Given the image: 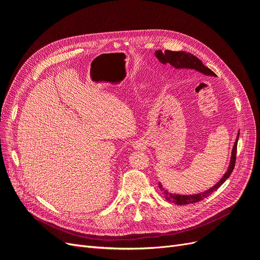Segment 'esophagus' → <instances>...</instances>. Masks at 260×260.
<instances>
[{
	"mask_svg": "<svg viewBox=\"0 0 260 260\" xmlns=\"http://www.w3.org/2000/svg\"><path fill=\"white\" fill-rule=\"evenodd\" d=\"M144 147H145L144 143L141 142V141H138V142L133 144V148H136V149H143Z\"/></svg>",
	"mask_w": 260,
	"mask_h": 260,
	"instance_id": "obj_1",
	"label": "esophagus"
}]
</instances>
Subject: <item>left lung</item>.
<instances>
[{
    "label": "left lung",
    "instance_id": "obj_1",
    "mask_svg": "<svg viewBox=\"0 0 260 260\" xmlns=\"http://www.w3.org/2000/svg\"><path fill=\"white\" fill-rule=\"evenodd\" d=\"M156 57L158 58V60L162 64H170L171 66H174L177 69H195L198 70V72L206 75V76H216L214 72H211V70L206 67L205 65L203 64L202 60L199 59L196 56H194L193 54L191 53H185V52H176V51H169L166 50L165 52H161V50L159 51H156L155 52ZM239 135L238 133V138L237 141H235V143L233 145V149H232V155H231V160H230V165H229V168H228V171L223 175V177L221 178V180L219 181L217 184H215L212 187H210L209 190L203 192V193H199V194H194V195H180V194H172L169 193L167 190H165L162 187V185L160 184V182L158 183L159 188L161 193L164 194L165 199H166L168 202L172 203V204H176V205H187V204H194V203H198L203 201L204 199L208 198V196L212 193L215 192L217 188H219L221 186L224 181L230 177L231 172L234 169L235 166V159H237V147H238V140H239Z\"/></svg>",
    "mask_w": 260,
    "mask_h": 260
}]
</instances>
